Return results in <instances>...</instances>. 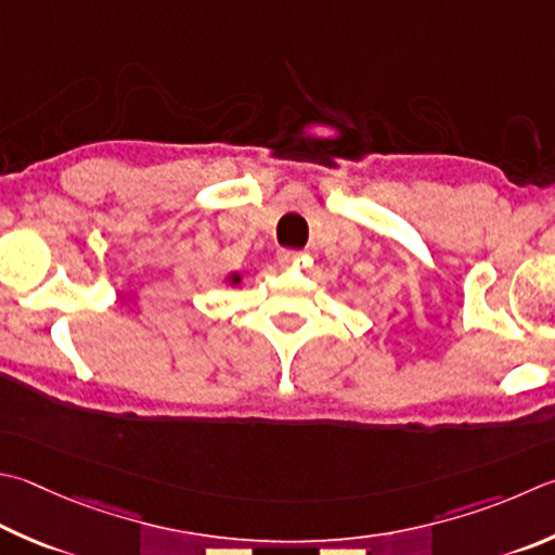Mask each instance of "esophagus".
Listing matches in <instances>:
<instances>
[{"instance_id": "esophagus-1", "label": "esophagus", "mask_w": 555, "mask_h": 555, "mask_svg": "<svg viewBox=\"0 0 555 555\" xmlns=\"http://www.w3.org/2000/svg\"><path fill=\"white\" fill-rule=\"evenodd\" d=\"M304 259H306L304 251H296V249L281 251V261H284V264H300Z\"/></svg>"}]
</instances>
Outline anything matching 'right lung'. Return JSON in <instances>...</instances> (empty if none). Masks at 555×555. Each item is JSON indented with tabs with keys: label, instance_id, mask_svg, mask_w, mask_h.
Segmentation results:
<instances>
[{
	"label": "right lung",
	"instance_id": "1",
	"mask_svg": "<svg viewBox=\"0 0 555 555\" xmlns=\"http://www.w3.org/2000/svg\"><path fill=\"white\" fill-rule=\"evenodd\" d=\"M228 281H230V284H233V286H237L240 281H243V276H240V274H233V276H228Z\"/></svg>",
	"mask_w": 555,
	"mask_h": 555
}]
</instances>
